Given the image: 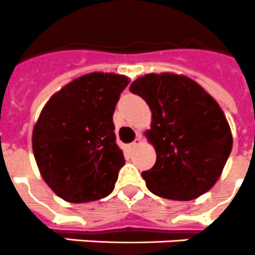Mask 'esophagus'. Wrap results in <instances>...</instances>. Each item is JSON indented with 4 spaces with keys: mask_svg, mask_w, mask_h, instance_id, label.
I'll return each instance as SVG.
<instances>
[{
    "mask_svg": "<svg viewBox=\"0 0 255 255\" xmlns=\"http://www.w3.org/2000/svg\"><path fill=\"white\" fill-rule=\"evenodd\" d=\"M140 144H141V136H140V134H138L137 137L134 138L133 142H131V145H129V146H131V147H136V146H138V145H140Z\"/></svg>",
    "mask_w": 255,
    "mask_h": 255,
    "instance_id": "obj_1",
    "label": "esophagus"
}]
</instances>
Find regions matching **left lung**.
Returning a JSON list of instances; mask_svg holds the SVG:
<instances>
[{"label": "left lung", "instance_id": "left-lung-1", "mask_svg": "<svg viewBox=\"0 0 255 255\" xmlns=\"http://www.w3.org/2000/svg\"><path fill=\"white\" fill-rule=\"evenodd\" d=\"M151 110L147 137L157 160L142 177L147 189L168 200L189 201L219 179L232 150L223 111L202 87L187 76L150 74L129 87Z\"/></svg>", "mask_w": 255, "mask_h": 255}]
</instances>
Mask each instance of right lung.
I'll list each match as a JSON object with an SVG mask.
<instances>
[{
	"instance_id": "1",
	"label": "right lung",
	"mask_w": 255,
	"mask_h": 255,
	"mask_svg": "<svg viewBox=\"0 0 255 255\" xmlns=\"http://www.w3.org/2000/svg\"><path fill=\"white\" fill-rule=\"evenodd\" d=\"M128 83L123 75H84L42 109L32 134L33 154L45 183L65 201L89 202L114 190L126 159L113 114Z\"/></svg>"
}]
</instances>
